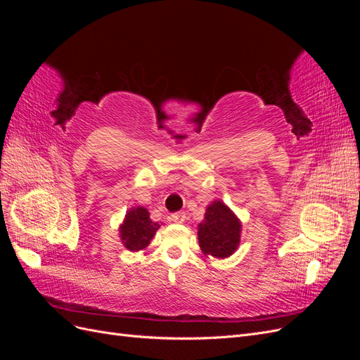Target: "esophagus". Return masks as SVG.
Wrapping results in <instances>:
<instances>
[{"label":"esophagus","instance_id":"34e87169","mask_svg":"<svg viewBox=\"0 0 360 360\" xmlns=\"http://www.w3.org/2000/svg\"><path fill=\"white\" fill-rule=\"evenodd\" d=\"M184 219H186V213H184V212H177V213H172L171 214V221L172 222L181 224V222H184Z\"/></svg>","mask_w":360,"mask_h":360}]
</instances>
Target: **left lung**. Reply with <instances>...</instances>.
<instances>
[{
    "label": "left lung",
    "mask_w": 360,
    "mask_h": 360,
    "mask_svg": "<svg viewBox=\"0 0 360 360\" xmlns=\"http://www.w3.org/2000/svg\"><path fill=\"white\" fill-rule=\"evenodd\" d=\"M242 222L222 201L207 207L204 221L198 224V242L205 255L226 258L240 243Z\"/></svg>",
    "instance_id": "obj_1"
}]
</instances>
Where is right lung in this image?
Here are the masks:
<instances>
[{
	"label": "right lung",
	"mask_w": 360,
	"mask_h": 360,
	"mask_svg": "<svg viewBox=\"0 0 360 360\" xmlns=\"http://www.w3.org/2000/svg\"><path fill=\"white\" fill-rule=\"evenodd\" d=\"M160 225L150 219V213L144 207H132L127 213L123 224L120 225V238H122L123 245L136 252V250L146 249L151 238L155 237L156 231Z\"/></svg>",
	"instance_id": "obj_1"
}]
</instances>
